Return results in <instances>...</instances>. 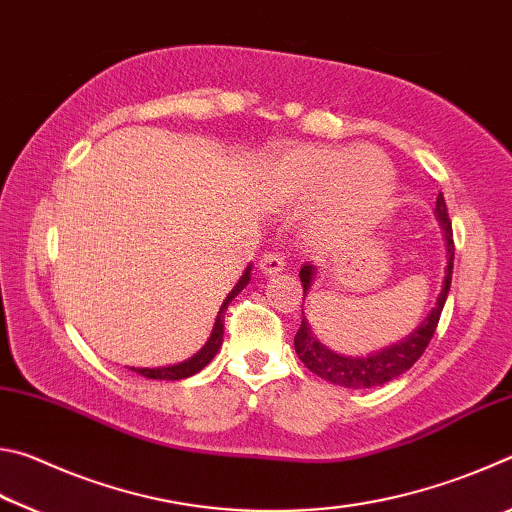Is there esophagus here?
<instances>
[{
	"label": "esophagus",
	"instance_id": "obj_1",
	"mask_svg": "<svg viewBox=\"0 0 512 512\" xmlns=\"http://www.w3.org/2000/svg\"><path fill=\"white\" fill-rule=\"evenodd\" d=\"M284 264H287V262H284L282 253H277V250H268V253H264L262 257H259V268H262L266 275L280 273L282 268H284Z\"/></svg>",
	"mask_w": 512,
	"mask_h": 512
}]
</instances>
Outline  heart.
Segmentation results:
<instances>
[{
    "label": "heart",
    "instance_id": "heart-1",
    "mask_svg": "<svg viewBox=\"0 0 512 512\" xmlns=\"http://www.w3.org/2000/svg\"><path fill=\"white\" fill-rule=\"evenodd\" d=\"M268 201L282 207L320 198L318 230L325 237H352L375 223L393 194L386 162L370 149L287 146L264 164Z\"/></svg>",
    "mask_w": 512,
    "mask_h": 512
}]
</instances>
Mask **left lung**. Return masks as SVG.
Wrapping results in <instances>:
<instances>
[{"label": "left lung", "mask_w": 512, "mask_h": 512, "mask_svg": "<svg viewBox=\"0 0 512 512\" xmlns=\"http://www.w3.org/2000/svg\"><path fill=\"white\" fill-rule=\"evenodd\" d=\"M436 216L440 225H443V235L447 244L445 282H443V291H440V296L436 300V307H433L431 314L422 320L420 327L413 329L404 341L391 345V348L372 352L368 357H343V354L327 350L325 345L311 334L309 323L305 320V311H302V323L296 332V339H293V345H296V354L298 359L305 363V368H309L320 379L332 381L336 386L372 388L404 375V372L422 357V352L427 350L429 341L433 339V332H436L440 314H443L447 293H449V287H452V271H454V232H452V221H449L443 194H440L436 201ZM314 275H316V268L311 264H305L300 268V282H302V291H305V296L311 287V282H314ZM302 302H305V298H302Z\"/></svg>", "instance_id": "obj_1"}]
</instances>
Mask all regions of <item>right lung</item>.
<instances>
[{
    "label": "right lung",
    "mask_w": 512,
    "mask_h": 512,
    "mask_svg": "<svg viewBox=\"0 0 512 512\" xmlns=\"http://www.w3.org/2000/svg\"><path fill=\"white\" fill-rule=\"evenodd\" d=\"M250 282V266L246 268V273L239 277L237 287L232 289L228 293V298L223 300V305L219 309V314H216V320H214V327H212V334L210 339H207V343L203 345L201 350H198L192 359H187L183 363H178V366H167V368H131L135 372H140V375L149 377V379H167V381H176V379H187L196 375V372H201L207 363H210L214 359V354L219 352L221 343H223V318H225V309H228V305L232 302V298L237 296V293L246 287V284Z\"/></svg>",
    "instance_id": "add662e5"
}]
</instances>
